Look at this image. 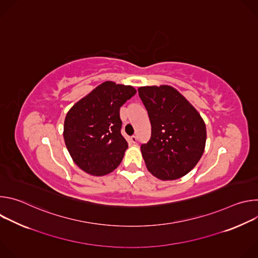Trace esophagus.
Returning a JSON list of instances; mask_svg holds the SVG:
<instances>
[{"instance_id":"esophagus-1","label":"esophagus","mask_w":258,"mask_h":258,"mask_svg":"<svg viewBox=\"0 0 258 258\" xmlns=\"http://www.w3.org/2000/svg\"><path fill=\"white\" fill-rule=\"evenodd\" d=\"M131 141H132L133 143H137V141H138L137 136H132V137H131Z\"/></svg>"}]
</instances>
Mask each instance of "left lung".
I'll list each match as a JSON object with an SVG mask.
<instances>
[{
    "label": "left lung",
    "mask_w": 258,
    "mask_h": 258,
    "mask_svg": "<svg viewBox=\"0 0 258 258\" xmlns=\"http://www.w3.org/2000/svg\"><path fill=\"white\" fill-rule=\"evenodd\" d=\"M138 92L151 122V138L141 145L147 168L163 180L186 175L204 152L206 126L201 115L170 86L141 87Z\"/></svg>",
    "instance_id": "8db88e82"
}]
</instances>
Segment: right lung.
<instances>
[{
  "mask_svg": "<svg viewBox=\"0 0 258 258\" xmlns=\"http://www.w3.org/2000/svg\"><path fill=\"white\" fill-rule=\"evenodd\" d=\"M137 93L132 86L105 82L73 105L63 137L76 164L92 175H105L121 162L127 142L121 135L120 107Z\"/></svg>",
  "mask_w": 258,
  "mask_h": 258,
  "instance_id": "obj_1",
  "label": "right lung"
}]
</instances>
